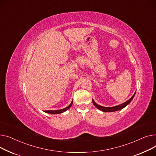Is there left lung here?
I'll list each match as a JSON object with an SVG mask.
<instances>
[{"label":"left lung","instance_id":"1","mask_svg":"<svg viewBox=\"0 0 156 156\" xmlns=\"http://www.w3.org/2000/svg\"><path fill=\"white\" fill-rule=\"evenodd\" d=\"M136 93V92H135ZM135 93H134V94L131 97L130 99H129L128 101H126V102L121 104V105H117V106H112V107H105V106H101L98 104H97L94 99H93V103L94 104V105L98 109H99V110L102 111L103 112H116V111H119L120 110V109H122L123 108H124L125 107H126L128 105H129L131 101L133 99V98H134L135 96Z\"/></svg>","mask_w":156,"mask_h":156}]
</instances>
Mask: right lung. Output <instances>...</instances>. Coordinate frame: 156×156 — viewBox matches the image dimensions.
<instances>
[{"label": "right lung", "mask_w": 156, "mask_h": 156, "mask_svg": "<svg viewBox=\"0 0 156 156\" xmlns=\"http://www.w3.org/2000/svg\"><path fill=\"white\" fill-rule=\"evenodd\" d=\"M72 103H73V101H72L71 103H70L67 107H66V108H63V109H58V110H48V111H44V112H45V113H50V114H53V115L62 113H63V112H66L67 110H68V109L72 106Z\"/></svg>", "instance_id": "right-lung-1"}]
</instances>
